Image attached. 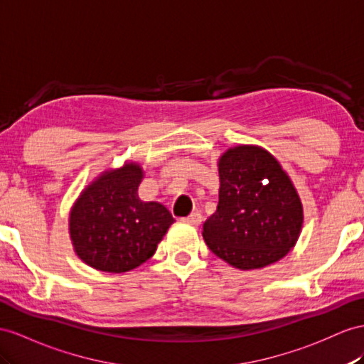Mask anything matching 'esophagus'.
<instances>
[{
    "mask_svg": "<svg viewBox=\"0 0 364 364\" xmlns=\"http://www.w3.org/2000/svg\"><path fill=\"white\" fill-rule=\"evenodd\" d=\"M184 221L189 223V225H192V226H200L203 221V215L200 212H192L188 218H184Z\"/></svg>",
    "mask_w": 364,
    "mask_h": 364,
    "instance_id": "1",
    "label": "esophagus"
}]
</instances>
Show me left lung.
<instances>
[{"instance_id":"left-lung-1","label":"left lung","mask_w":364,"mask_h":364,"mask_svg":"<svg viewBox=\"0 0 364 364\" xmlns=\"http://www.w3.org/2000/svg\"><path fill=\"white\" fill-rule=\"evenodd\" d=\"M217 212L203 225L213 254L241 271L287 255L303 226V204L275 158L258 146L230 147L220 156Z\"/></svg>"}]
</instances>
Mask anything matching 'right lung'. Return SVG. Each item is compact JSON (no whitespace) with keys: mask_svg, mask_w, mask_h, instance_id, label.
Returning a JSON list of instances; mask_svg holds the SVG:
<instances>
[{"mask_svg":"<svg viewBox=\"0 0 364 364\" xmlns=\"http://www.w3.org/2000/svg\"><path fill=\"white\" fill-rule=\"evenodd\" d=\"M141 180V166L126 163L102 172L73 204L69 234L77 255L87 266L121 274L155 254L175 220L161 203L139 200Z\"/></svg>","mask_w":364,"mask_h":364,"instance_id":"add662e5","label":"right lung"}]
</instances>
